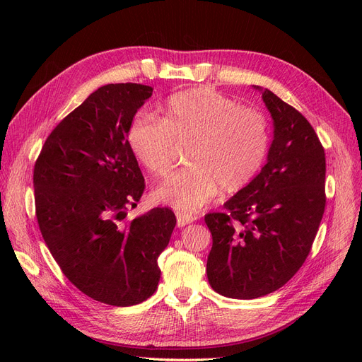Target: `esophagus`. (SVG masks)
<instances>
[{
  "mask_svg": "<svg viewBox=\"0 0 362 362\" xmlns=\"http://www.w3.org/2000/svg\"><path fill=\"white\" fill-rule=\"evenodd\" d=\"M197 220V216L192 214H185V213H177V227H183L186 224H191Z\"/></svg>",
  "mask_w": 362,
  "mask_h": 362,
  "instance_id": "1",
  "label": "esophagus"
}]
</instances>
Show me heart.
I'll list each match as a JSON object with an SVG mask.
<instances>
[{
  "mask_svg": "<svg viewBox=\"0 0 362 362\" xmlns=\"http://www.w3.org/2000/svg\"><path fill=\"white\" fill-rule=\"evenodd\" d=\"M186 145L189 165L175 171L156 197L179 213L191 214L217 194L238 192L259 170L269 146L267 120L251 107L206 88L171 97L158 108V120H132L127 141L138 161L154 176H164L173 164L175 142Z\"/></svg>",
  "mask_w": 362,
  "mask_h": 362,
  "instance_id": "obj_1",
  "label": "heart"
}]
</instances>
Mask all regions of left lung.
I'll return each mask as SVG.
<instances>
[{"mask_svg":"<svg viewBox=\"0 0 362 362\" xmlns=\"http://www.w3.org/2000/svg\"><path fill=\"white\" fill-rule=\"evenodd\" d=\"M274 138L254 180L210 213L206 259L211 288L254 299L286 284L305 262L326 206V154L310 122L269 89H261Z\"/></svg>","mask_w":362,"mask_h":362,"instance_id":"8db88e82","label":"left lung"}]
</instances>
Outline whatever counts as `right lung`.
<instances>
[{"label":"right lung","instance_id":"1","mask_svg":"<svg viewBox=\"0 0 362 362\" xmlns=\"http://www.w3.org/2000/svg\"><path fill=\"white\" fill-rule=\"evenodd\" d=\"M151 95L139 83L98 88L55 126L33 168L36 220L51 255L81 292L112 307L157 291L158 257L176 226L165 206L127 220L145 189L127 130Z\"/></svg>","mask_w":362,"mask_h":362}]
</instances>
